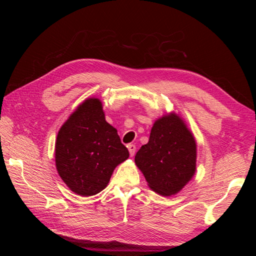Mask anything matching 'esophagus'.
<instances>
[{
	"label": "esophagus",
	"mask_w": 256,
	"mask_h": 256,
	"mask_svg": "<svg viewBox=\"0 0 256 256\" xmlns=\"http://www.w3.org/2000/svg\"><path fill=\"white\" fill-rule=\"evenodd\" d=\"M127 147H128V150H129V152H130V156L134 157V154H136V145H134V144H129Z\"/></svg>",
	"instance_id": "obj_1"
}]
</instances>
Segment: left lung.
<instances>
[{"mask_svg":"<svg viewBox=\"0 0 256 256\" xmlns=\"http://www.w3.org/2000/svg\"><path fill=\"white\" fill-rule=\"evenodd\" d=\"M150 188L161 196H174L196 173V143L184 122L175 113L154 122L150 141L136 154Z\"/></svg>","mask_w":256,"mask_h":256,"instance_id":"left-lung-1","label":"left lung"}]
</instances>
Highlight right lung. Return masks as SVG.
Returning <instances> with one entry per match:
<instances>
[{"mask_svg":"<svg viewBox=\"0 0 256 256\" xmlns=\"http://www.w3.org/2000/svg\"><path fill=\"white\" fill-rule=\"evenodd\" d=\"M118 130L106 122L102 104L88 98L60 127L56 142L58 173L81 196H95L110 182L114 168L128 159Z\"/></svg>","mask_w":256,"mask_h":256,"instance_id":"1","label":"right lung"}]
</instances>
